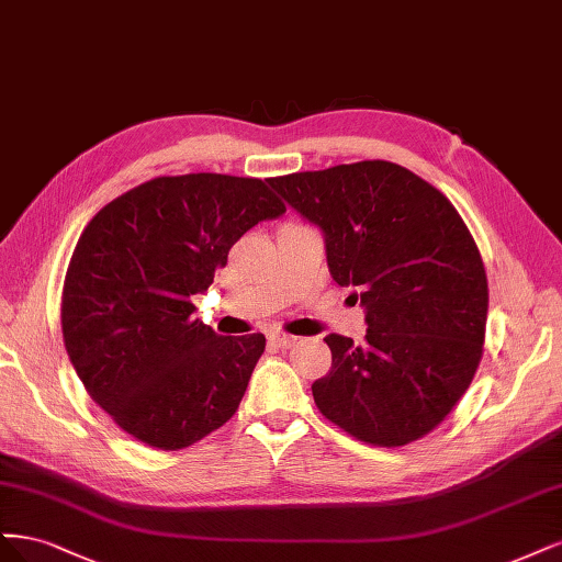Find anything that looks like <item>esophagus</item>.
Returning <instances> with one entry per match:
<instances>
[{
    "label": "esophagus",
    "instance_id": "obj_1",
    "mask_svg": "<svg viewBox=\"0 0 562 562\" xmlns=\"http://www.w3.org/2000/svg\"><path fill=\"white\" fill-rule=\"evenodd\" d=\"M268 340L273 342L276 348H292L294 342H296V338L294 336H289V334H280V331H273L268 336Z\"/></svg>",
    "mask_w": 562,
    "mask_h": 562
}]
</instances>
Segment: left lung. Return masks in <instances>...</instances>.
<instances>
[{
  "label": "left lung",
  "mask_w": 562,
  "mask_h": 562,
  "mask_svg": "<svg viewBox=\"0 0 562 562\" xmlns=\"http://www.w3.org/2000/svg\"><path fill=\"white\" fill-rule=\"evenodd\" d=\"M324 233L329 273L367 311L364 346L329 334L315 380L324 418L373 446L423 439L456 408L483 355L487 278L448 198L390 160L270 177Z\"/></svg>",
  "instance_id": "left-lung-1"
}]
</instances>
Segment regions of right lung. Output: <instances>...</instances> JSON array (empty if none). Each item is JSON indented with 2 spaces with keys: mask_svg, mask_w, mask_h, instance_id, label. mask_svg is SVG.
I'll use <instances>...</instances> for the list:
<instances>
[{
  "mask_svg": "<svg viewBox=\"0 0 562 562\" xmlns=\"http://www.w3.org/2000/svg\"><path fill=\"white\" fill-rule=\"evenodd\" d=\"M284 203L261 179L195 172L149 179L83 228L63 286V338L86 392L137 441L179 450L238 411L263 334L193 319L228 249Z\"/></svg>",
  "mask_w": 562,
  "mask_h": 562,
  "instance_id": "1",
  "label": "right lung"
}]
</instances>
